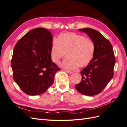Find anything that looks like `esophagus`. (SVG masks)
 I'll return each instance as SVG.
<instances>
[{"mask_svg": "<svg viewBox=\"0 0 127 127\" xmlns=\"http://www.w3.org/2000/svg\"><path fill=\"white\" fill-rule=\"evenodd\" d=\"M65 72H66V73H69V74H71V73H73V72H72V71H70V70H65Z\"/></svg>", "mask_w": 127, "mask_h": 127, "instance_id": "1", "label": "esophagus"}]
</instances>
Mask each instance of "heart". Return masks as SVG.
Listing matches in <instances>:
<instances>
[{
	"mask_svg": "<svg viewBox=\"0 0 127 127\" xmlns=\"http://www.w3.org/2000/svg\"><path fill=\"white\" fill-rule=\"evenodd\" d=\"M95 47L90 38L74 32H67L58 36L50 48V56L53 62L58 64L66 55L61 64L64 69L75 70L89 65L93 60Z\"/></svg>",
	"mask_w": 127,
	"mask_h": 127,
	"instance_id": "1",
	"label": "heart"
}]
</instances>
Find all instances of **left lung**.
<instances>
[{"label": "left lung", "instance_id": "left-lung-1", "mask_svg": "<svg viewBox=\"0 0 127 127\" xmlns=\"http://www.w3.org/2000/svg\"><path fill=\"white\" fill-rule=\"evenodd\" d=\"M85 32L95 44V55L91 63L80 73L81 82L75 85L77 90L82 95L93 96L105 89L113 77L115 58L110 42L100 32L90 28L79 29Z\"/></svg>", "mask_w": 127, "mask_h": 127}]
</instances>
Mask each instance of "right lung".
I'll list each match as a JSON object with an SVG mask.
<instances>
[{
    "instance_id": "obj_1",
    "label": "right lung",
    "mask_w": 127,
    "mask_h": 127,
    "mask_svg": "<svg viewBox=\"0 0 127 127\" xmlns=\"http://www.w3.org/2000/svg\"><path fill=\"white\" fill-rule=\"evenodd\" d=\"M52 42L49 31L36 28L28 32L15 45L11 60L13 77L28 95L46 92L54 82L55 73L60 70L50 58Z\"/></svg>"
}]
</instances>
